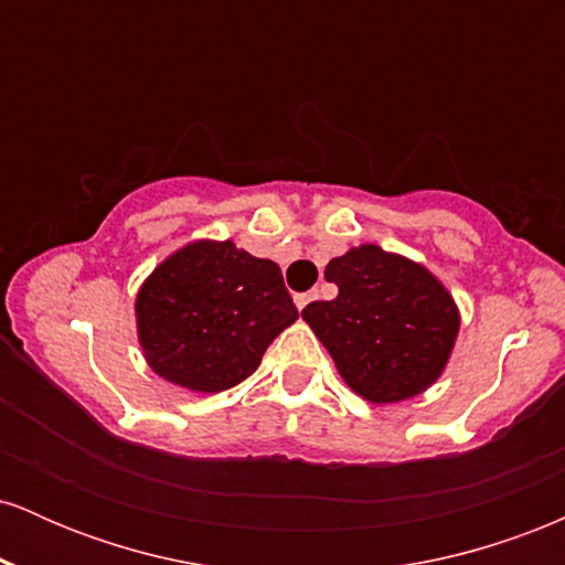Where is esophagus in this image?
<instances>
[{
    "label": "esophagus",
    "instance_id": "obj_1",
    "mask_svg": "<svg viewBox=\"0 0 565 565\" xmlns=\"http://www.w3.org/2000/svg\"><path fill=\"white\" fill-rule=\"evenodd\" d=\"M316 297H319V295H316V291H305V295H295V305H297V308L302 310L305 305H310V302H313Z\"/></svg>",
    "mask_w": 565,
    "mask_h": 565
}]
</instances>
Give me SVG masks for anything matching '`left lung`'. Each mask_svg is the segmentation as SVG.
I'll use <instances>...</instances> for the list:
<instances>
[{
    "label": "left lung",
    "instance_id": "left-lung-1",
    "mask_svg": "<svg viewBox=\"0 0 565 565\" xmlns=\"http://www.w3.org/2000/svg\"><path fill=\"white\" fill-rule=\"evenodd\" d=\"M323 276L340 291L334 300L310 302L302 319L355 393L393 404L438 380L459 316L423 265L366 244L334 257Z\"/></svg>",
    "mask_w": 565,
    "mask_h": 565
}]
</instances>
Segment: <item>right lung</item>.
Returning <instances> with one entry per match:
<instances>
[{
    "label": "right lung",
    "instance_id": "1",
    "mask_svg": "<svg viewBox=\"0 0 565 565\" xmlns=\"http://www.w3.org/2000/svg\"><path fill=\"white\" fill-rule=\"evenodd\" d=\"M135 310L153 372L201 393L249 377L265 348L297 319L281 268L231 242L174 252L142 284Z\"/></svg>",
    "mask_w": 565,
    "mask_h": 565
}]
</instances>
